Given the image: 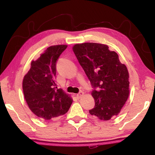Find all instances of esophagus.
<instances>
[{"label":"esophagus","instance_id":"obj_1","mask_svg":"<svg viewBox=\"0 0 155 155\" xmlns=\"http://www.w3.org/2000/svg\"><path fill=\"white\" fill-rule=\"evenodd\" d=\"M83 94H84V92H83V91H79V92H78V93L77 94V97L78 98H80L81 96H83Z\"/></svg>","mask_w":155,"mask_h":155}]
</instances>
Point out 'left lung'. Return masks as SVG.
Instances as JSON below:
<instances>
[{
    "instance_id": "left-lung-1",
    "label": "left lung",
    "mask_w": 155,
    "mask_h": 155,
    "mask_svg": "<svg viewBox=\"0 0 155 155\" xmlns=\"http://www.w3.org/2000/svg\"><path fill=\"white\" fill-rule=\"evenodd\" d=\"M72 49L94 88L95 106L90 114L104 121L116 116L129 95L127 66L104 44H77Z\"/></svg>"
}]
</instances>
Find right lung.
Segmentation results:
<instances>
[{
	"label": "right lung",
	"instance_id": "right-lung-1",
	"mask_svg": "<svg viewBox=\"0 0 155 155\" xmlns=\"http://www.w3.org/2000/svg\"><path fill=\"white\" fill-rule=\"evenodd\" d=\"M66 45L50 46L32 61L22 82L25 98L34 114L42 120L55 119L66 114L72 100L62 89H57L56 62Z\"/></svg>",
	"mask_w": 155,
	"mask_h": 155
}]
</instances>
